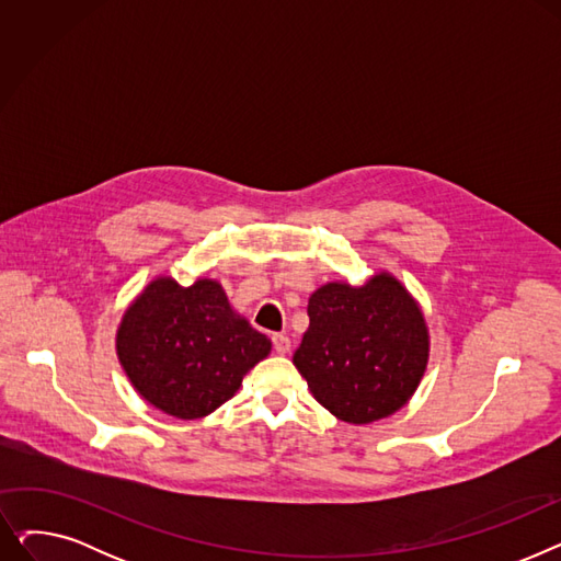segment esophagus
I'll use <instances>...</instances> for the list:
<instances>
[{
    "mask_svg": "<svg viewBox=\"0 0 561 561\" xmlns=\"http://www.w3.org/2000/svg\"><path fill=\"white\" fill-rule=\"evenodd\" d=\"M273 343H275V352L277 355H286V352L290 350V339L286 334H275L273 336Z\"/></svg>",
    "mask_w": 561,
    "mask_h": 561,
    "instance_id": "34e87169",
    "label": "esophagus"
}]
</instances>
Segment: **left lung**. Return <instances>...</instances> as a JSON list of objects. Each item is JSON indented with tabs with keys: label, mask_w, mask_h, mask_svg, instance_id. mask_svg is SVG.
<instances>
[{
	"label": "left lung",
	"mask_w": 561,
	"mask_h": 561,
	"mask_svg": "<svg viewBox=\"0 0 561 561\" xmlns=\"http://www.w3.org/2000/svg\"><path fill=\"white\" fill-rule=\"evenodd\" d=\"M307 311L293 364L332 416L368 425L414 398L430 364V328L421 302L393 273L322 284Z\"/></svg>",
	"instance_id": "obj_1"
}]
</instances>
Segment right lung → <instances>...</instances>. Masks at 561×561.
Here are the masks:
<instances>
[{
	"label": "right lung",
	"instance_id": "add662e5",
	"mask_svg": "<svg viewBox=\"0 0 561 561\" xmlns=\"http://www.w3.org/2000/svg\"><path fill=\"white\" fill-rule=\"evenodd\" d=\"M271 350V339L231 307L211 277L191 286L170 275L152 277L115 330V355L134 391L180 421L214 414Z\"/></svg>",
	"mask_w": 561,
	"mask_h": 561
}]
</instances>
